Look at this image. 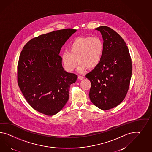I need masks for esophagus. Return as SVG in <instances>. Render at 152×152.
Listing matches in <instances>:
<instances>
[{
	"label": "esophagus",
	"instance_id": "1",
	"mask_svg": "<svg viewBox=\"0 0 152 152\" xmlns=\"http://www.w3.org/2000/svg\"><path fill=\"white\" fill-rule=\"evenodd\" d=\"M84 78H85V77H84L83 76H81V75L78 76V78H79L80 80H83Z\"/></svg>",
	"mask_w": 152,
	"mask_h": 152
}]
</instances>
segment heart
<instances>
[{
	"mask_svg": "<svg viewBox=\"0 0 152 152\" xmlns=\"http://www.w3.org/2000/svg\"><path fill=\"white\" fill-rule=\"evenodd\" d=\"M103 53V43L99 37H79L70 43L69 50H65L62 52V61L68 71L75 70L78 61V71L82 72L88 67L93 69L99 65Z\"/></svg>",
	"mask_w": 152,
	"mask_h": 152,
	"instance_id": "heart-1",
	"label": "heart"
}]
</instances>
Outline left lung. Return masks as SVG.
<instances>
[{"mask_svg":"<svg viewBox=\"0 0 152 152\" xmlns=\"http://www.w3.org/2000/svg\"><path fill=\"white\" fill-rule=\"evenodd\" d=\"M96 30L102 35L104 53L100 64L86 77L91 83L89 97L96 107L108 110L117 106L127 93L131 78L132 60L122 37L106 26Z\"/></svg>","mask_w":152,"mask_h":152,"instance_id":"obj_1","label":"left lung"}]
</instances>
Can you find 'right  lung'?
Instances as JSON below:
<instances>
[{"label": "right lung", "mask_w": 152, "mask_h": 152, "mask_svg": "<svg viewBox=\"0 0 152 152\" xmlns=\"http://www.w3.org/2000/svg\"><path fill=\"white\" fill-rule=\"evenodd\" d=\"M76 29H65L41 35L28 41L18 64V83L25 99L36 111L58 113L69 99L70 85L77 76L62 66V46Z\"/></svg>", "instance_id": "right-lung-1"}]
</instances>
